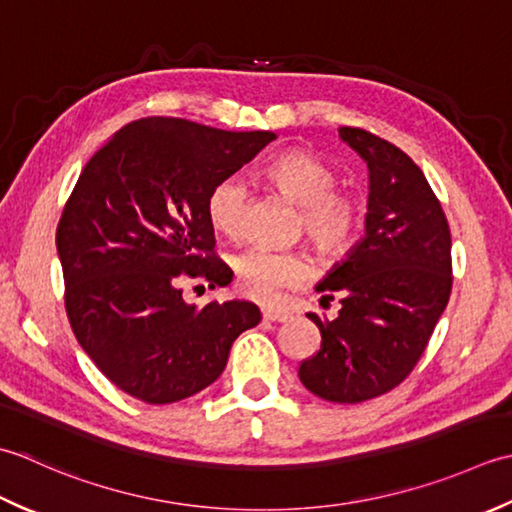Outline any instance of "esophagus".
<instances>
[{
  "mask_svg": "<svg viewBox=\"0 0 512 512\" xmlns=\"http://www.w3.org/2000/svg\"><path fill=\"white\" fill-rule=\"evenodd\" d=\"M289 316H291L289 311L280 309V307H276V305H265V307H263V318H265V320H271V322H285Z\"/></svg>",
  "mask_w": 512,
  "mask_h": 512,
  "instance_id": "obj_1",
  "label": "esophagus"
}]
</instances>
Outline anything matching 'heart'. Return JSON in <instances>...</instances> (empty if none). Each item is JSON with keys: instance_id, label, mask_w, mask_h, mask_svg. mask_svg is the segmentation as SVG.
Returning a JSON list of instances; mask_svg holds the SVG:
<instances>
[{"instance_id": "heart-1", "label": "heart", "mask_w": 512, "mask_h": 512, "mask_svg": "<svg viewBox=\"0 0 512 512\" xmlns=\"http://www.w3.org/2000/svg\"><path fill=\"white\" fill-rule=\"evenodd\" d=\"M265 176L276 190L302 205V229L322 256L338 258L349 252L360 232L362 207L356 196L336 190L338 176L325 161L305 150H289L267 165ZM247 196V185L236 174L212 185L205 212L218 234L227 238L243 234ZM234 271L245 296L271 298L280 289L305 285L314 265L305 252L249 247L234 258Z\"/></svg>"}]
</instances>
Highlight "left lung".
I'll return each instance as SVG.
<instances>
[{"label": "left lung", "instance_id": "obj_1", "mask_svg": "<svg viewBox=\"0 0 512 512\" xmlns=\"http://www.w3.org/2000/svg\"><path fill=\"white\" fill-rule=\"evenodd\" d=\"M340 139L369 168L367 234L316 285L336 318L307 314L320 349L298 375L318 398L356 404L398 387L422 358L453 287L451 229L422 170L393 143L360 128Z\"/></svg>", "mask_w": 512, "mask_h": 512}]
</instances>
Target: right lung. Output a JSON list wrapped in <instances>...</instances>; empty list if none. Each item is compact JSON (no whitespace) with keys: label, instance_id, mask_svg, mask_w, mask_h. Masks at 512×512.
<instances>
[{"label":"right lung","instance_id":"right-lung-1","mask_svg":"<svg viewBox=\"0 0 512 512\" xmlns=\"http://www.w3.org/2000/svg\"><path fill=\"white\" fill-rule=\"evenodd\" d=\"M274 139L148 117L83 168L57 225L66 314L90 360L132 398L172 404L210 387L234 340L260 322L254 302L187 305L183 285L232 283L207 194Z\"/></svg>","mask_w":512,"mask_h":512}]
</instances>
